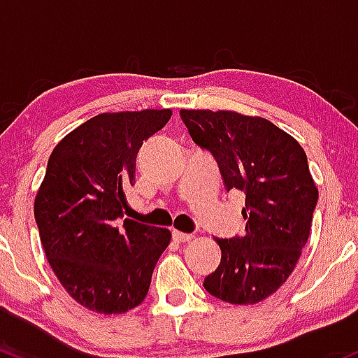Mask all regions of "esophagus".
Returning <instances> with one entry per match:
<instances>
[{"label": "esophagus", "instance_id": "obj_1", "mask_svg": "<svg viewBox=\"0 0 358 358\" xmlns=\"http://www.w3.org/2000/svg\"><path fill=\"white\" fill-rule=\"evenodd\" d=\"M172 238H174L178 243H182V242H191V240L194 238V235H191V233H182V231L174 230V231H172Z\"/></svg>", "mask_w": 358, "mask_h": 358}]
</instances>
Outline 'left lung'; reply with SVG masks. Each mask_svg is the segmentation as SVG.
<instances>
[{
  "label": "left lung",
  "mask_w": 358,
  "mask_h": 358,
  "mask_svg": "<svg viewBox=\"0 0 358 358\" xmlns=\"http://www.w3.org/2000/svg\"><path fill=\"white\" fill-rule=\"evenodd\" d=\"M192 142L216 159L227 189L245 192L242 236L215 238L222 262L203 286L231 304L267 299L289 279L308 242L318 187L294 136L262 116L180 110Z\"/></svg>",
  "instance_id": "8db88e82"
}]
</instances>
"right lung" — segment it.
Masks as SVG:
<instances>
[{"mask_svg": "<svg viewBox=\"0 0 358 358\" xmlns=\"http://www.w3.org/2000/svg\"><path fill=\"white\" fill-rule=\"evenodd\" d=\"M171 116L169 108L96 115L52 150L34 204L40 242L67 294L91 311L138 306L171 243L167 228L123 220L136 154Z\"/></svg>", "mask_w": 358, "mask_h": 358, "instance_id": "1", "label": "right lung"}]
</instances>
